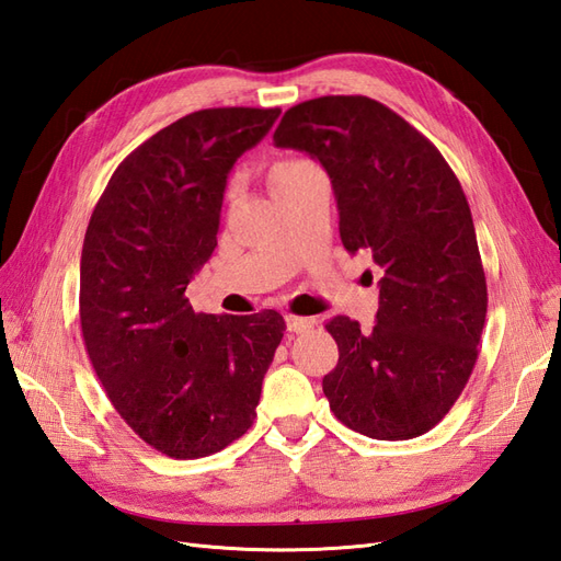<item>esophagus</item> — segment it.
<instances>
[{
  "mask_svg": "<svg viewBox=\"0 0 561 561\" xmlns=\"http://www.w3.org/2000/svg\"><path fill=\"white\" fill-rule=\"evenodd\" d=\"M285 325L295 334H304L313 328V318H301V316H285Z\"/></svg>",
  "mask_w": 561,
  "mask_h": 561,
  "instance_id": "obj_1",
  "label": "esophagus"
}]
</instances>
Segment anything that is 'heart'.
Segmentation results:
<instances>
[{
	"label": "heart",
	"mask_w": 561,
	"mask_h": 561,
	"mask_svg": "<svg viewBox=\"0 0 561 561\" xmlns=\"http://www.w3.org/2000/svg\"><path fill=\"white\" fill-rule=\"evenodd\" d=\"M309 161H301V159H283V161H276L274 165H271L268 171V184H271V192L276 190V186H280L285 180H290L295 173H299L301 168H307Z\"/></svg>",
	"instance_id": "obj_1"
}]
</instances>
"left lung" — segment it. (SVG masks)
Here are the masks:
<instances>
[{
	"label": "left lung",
	"mask_w": 561,
	"mask_h": 561,
	"mask_svg": "<svg viewBox=\"0 0 561 561\" xmlns=\"http://www.w3.org/2000/svg\"><path fill=\"white\" fill-rule=\"evenodd\" d=\"M274 142L320 161L344 248L369 250L383 271L371 332L346 316L325 325L339 346L336 367L322 379L330 410L375 439L428 433L466 388L486 318L461 182L426 135L365 95L290 107Z\"/></svg>",
	"instance_id": "1"
}]
</instances>
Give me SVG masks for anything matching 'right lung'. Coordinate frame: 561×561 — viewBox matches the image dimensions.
<instances>
[{
	"label": "right lung",
	"instance_id": "1",
	"mask_svg": "<svg viewBox=\"0 0 561 561\" xmlns=\"http://www.w3.org/2000/svg\"><path fill=\"white\" fill-rule=\"evenodd\" d=\"M278 107L192 112L118 163L83 236L79 318L114 410L171 458L210 456L257 416L285 332L276 311L196 313L184 297L217 245L236 159Z\"/></svg>",
	"mask_w": 561,
	"mask_h": 561
}]
</instances>
